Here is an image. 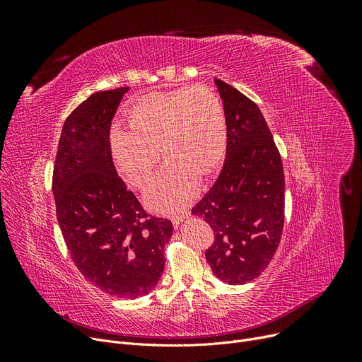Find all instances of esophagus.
Listing matches in <instances>:
<instances>
[{"mask_svg":"<svg viewBox=\"0 0 362 362\" xmlns=\"http://www.w3.org/2000/svg\"><path fill=\"white\" fill-rule=\"evenodd\" d=\"M189 216H191V213H189V211H186V213H182V214H177V216H173V217H171V223H173L176 227L185 220V218H187Z\"/></svg>","mask_w":362,"mask_h":362,"instance_id":"34e87169","label":"esophagus"}]
</instances>
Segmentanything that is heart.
I'll list each match as a JSON object with an SVG mask.
<instances>
[{
    "label": "heart",
    "instance_id": "1",
    "mask_svg": "<svg viewBox=\"0 0 362 362\" xmlns=\"http://www.w3.org/2000/svg\"><path fill=\"white\" fill-rule=\"evenodd\" d=\"M129 129L110 130V149L120 173L135 187H145L158 164L167 161L146 192L158 213L180 211L199 189V175H210L227 148L226 114L218 95L197 85L151 93L127 110Z\"/></svg>",
    "mask_w": 362,
    "mask_h": 362
}]
</instances>
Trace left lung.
<instances>
[{"mask_svg":"<svg viewBox=\"0 0 362 362\" xmlns=\"http://www.w3.org/2000/svg\"><path fill=\"white\" fill-rule=\"evenodd\" d=\"M227 123L221 173L192 208L214 230L205 258L217 279L245 284L273 259L284 224V173L272 132L254 101L216 79Z\"/></svg>","mask_w":362,"mask_h":362,"instance_id":"obj_1","label":"left lung"}]
</instances>
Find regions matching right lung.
Listing matches in <instances>:
<instances>
[{
	"mask_svg": "<svg viewBox=\"0 0 362 362\" xmlns=\"http://www.w3.org/2000/svg\"><path fill=\"white\" fill-rule=\"evenodd\" d=\"M127 90L95 92L66 119L52 194L78 270L107 295L135 299L157 286L173 224L149 216L114 167L110 127Z\"/></svg>",
	"mask_w": 362,
	"mask_h": 362,
	"instance_id": "add662e5",
	"label": "right lung"
}]
</instances>
